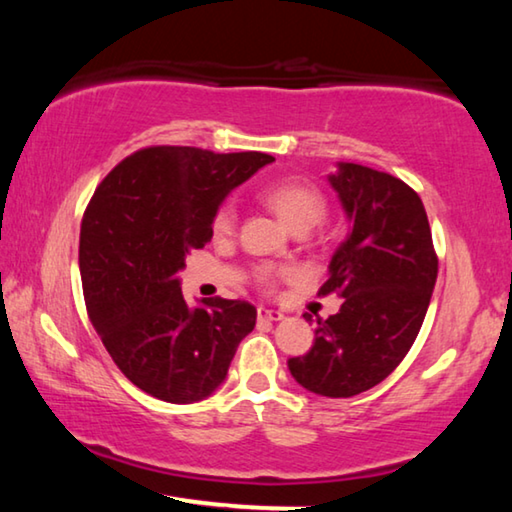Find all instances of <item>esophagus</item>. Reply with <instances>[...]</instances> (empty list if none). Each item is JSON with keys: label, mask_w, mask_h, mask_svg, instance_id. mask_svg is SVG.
Here are the masks:
<instances>
[{"label": "esophagus", "mask_w": 512, "mask_h": 512, "mask_svg": "<svg viewBox=\"0 0 512 512\" xmlns=\"http://www.w3.org/2000/svg\"><path fill=\"white\" fill-rule=\"evenodd\" d=\"M257 318L259 320H282L284 314L277 309H268V307H257Z\"/></svg>", "instance_id": "1"}]
</instances>
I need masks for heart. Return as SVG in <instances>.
Instances as JSON below:
<instances>
[{
  "label": "heart",
  "instance_id": "b5f03b06",
  "mask_svg": "<svg viewBox=\"0 0 512 512\" xmlns=\"http://www.w3.org/2000/svg\"><path fill=\"white\" fill-rule=\"evenodd\" d=\"M264 203L271 207L291 232L296 230H311L314 225L323 221L325 216V198L320 196L316 187H311L305 180H280L271 187H266L262 192ZM235 205L225 203L219 207V212L214 214L212 230L216 237L228 235L235 225Z\"/></svg>",
  "mask_w": 512,
  "mask_h": 512
}]
</instances>
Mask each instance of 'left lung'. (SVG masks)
Listing matches in <instances>:
<instances>
[{
    "mask_svg": "<svg viewBox=\"0 0 512 512\" xmlns=\"http://www.w3.org/2000/svg\"><path fill=\"white\" fill-rule=\"evenodd\" d=\"M327 183L339 196L348 235L329 259L320 293L336 291L343 305L318 320L311 350L287 366L309 393L354 397L384 381L411 350L438 259L420 196L400 178L336 162Z\"/></svg>",
    "mask_w": 512,
    "mask_h": 512,
    "instance_id": "left-lung-1",
    "label": "left lung"
}]
</instances>
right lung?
I'll return each instance as SVG.
<instances>
[{
	"label": "right lung",
	"mask_w": 512,
	"mask_h": 512,
	"mask_svg": "<svg viewBox=\"0 0 512 512\" xmlns=\"http://www.w3.org/2000/svg\"><path fill=\"white\" fill-rule=\"evenodd\" d=\"M273 160L151 146L119 162L94 192L79 244L85 307L112 361L144 393L171 404L205 400L253 332L250 302L187 305L178 273L212 239L225 196Z\"/></svg>",
	"instance_id": "1"
}]
</instances>
